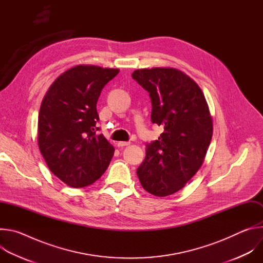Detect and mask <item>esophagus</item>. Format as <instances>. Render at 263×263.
I'll return each mask as SVG.
<instances>
[{
	"mask_svg": "<svg viewBox=\"0 0 263 263\" xmlns=\"http://www.w3.org/2000/svg\"><path fill=\"white\" fill-rule=\"evenodd\" d=\"M130 143H131L130 141H120V142H118V146L119 147H124L126 145H129Z\"/></svg>",
	"mask_w": 263,
	"mask_h": 263,
	"instance_id": "obj_1",
	"label": "esophagus"
}]
</instances>
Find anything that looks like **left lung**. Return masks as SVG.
I'll return each mask as SVG.
<instances>
[{"label": "left lung", "mask_w": 263, "mask_h": 263, "mask_svg": "<svg viewBox=\"0 0 263 263\" xmlns=\"http://www.w3.org/2000/svg\"><path fill=\"white\" fill-rule=\"evenodd\" d=\"M132 78L148 92L151 121L164 131L145 144L136 174L147 193L166 197L180 191L201 167L212 137L205 97L187 74L172 67L136 69Z\"/></svg>", "instance_id": "1"}]
</instances>
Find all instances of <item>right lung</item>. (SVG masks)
Instances as JSON below:
<instances>
[{
  "instance_id": "obj_1",
  "label": "right lung",
  "mask_w": 263,
  "mask_h": 263,
  "mask_svg": "<svg viewBox=\"0 0 263 263\" xmlns=\"http://www.w3.org/2000/svg\"><path fill=\"white\" fill-rule=\"evenodd\" d=\"M118 68L78 65L54 81L39 115V146L50 171L70 187L88 186L107 170L115 147L103 134L97 102Z\"/></svg>"
}]
</instances>
